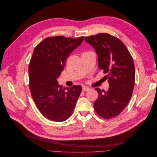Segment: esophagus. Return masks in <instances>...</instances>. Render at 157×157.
<instances>
[{"label": "esophagus", "mask_w": 157, "mask_h": 157, "mask_svg": "<svg viewBox=\"0 0 157 157\" xmlns=\"http://www.w3.org/2000/svg\"><path fill=\"white\" fill-rule=\"evenodd\" d=\"M90 90V88L86 87V86H83L82 87V91L83 92H86V91H88V90Z\"/></svg>", "instance_id": "34e87169"}]
</instances>
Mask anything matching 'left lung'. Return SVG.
Listing matches in <instances>:
<instances>
[{
    "label": "left lung",
    "mask_w": 157,
    "mask_h": 157,
    "mask_svg": "<svg viewBox=\"0 0 157 157\" xmlns=\"http://www.w3.org/2000/svg\"><path fill=\"white\" fill-rule=\"evenodd\" d=\"M98 57V67L107 74L109 88L107 92L96 88L98 98L94 107L99 116L109 119L118 116L130 100L135 83V67L130 53L118 38L99 33L87 36Z\"/></svg>",
    "instance_id": "left-lung-1"
}]
</instances>
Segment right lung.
<instances>
[{
  "instance_id": "obj_1",
  "label": "right lung",
  "mask_w": 157,
  "mask_h": 157,
  "mask_svg": "<svg viewBox=\"0 0 157 157\" xmlns=\"http://www.w3.org/2000/svg\"><path fill=\"white\" fill-rule=\"evenodd\" d=\"M83 39L84 36L47 37L33 51L29 65L31 96L42 115L52 121L63 122L69 118L82 92L81 86L74 85L66 92L57 79L68 56Z\"/></svg>"
}]
</instances>
